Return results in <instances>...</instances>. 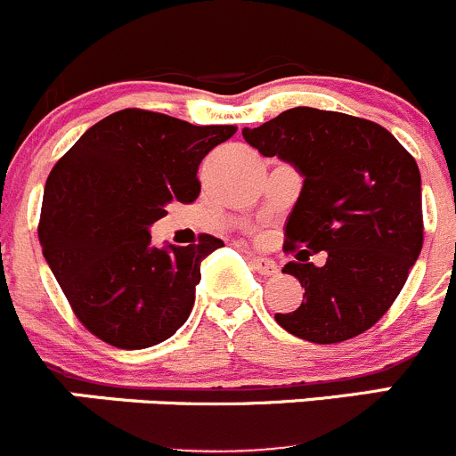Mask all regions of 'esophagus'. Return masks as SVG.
I'll return each mask as SVG.
<instances>
[{"label": "esophagus", "mask_w": 456, "mask_h": 456, "mask_svg": "<svg viewBox=\"0 0 456 456\" xmlns=\"http://www.w3.org/2000/svg\"><path fill=\"white\" fill-rule=\"evenodd\" d=\"M248 259H250V265L259 274H274L279 270V265L274 264L273 259H268V256H256L250 252V255H248Z\"/></svg>", "instance_id": "34e87169"}]
</instances>
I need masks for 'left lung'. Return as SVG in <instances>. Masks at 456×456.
<instances>
[{
	"label": "left lung",
	"mask_w": 456,
	"mask_h": 456,
	"mask_svg": "<svg viewBox=\"0 0 456 456\" xmlns=\"http://www.w3.org/2000/svg\"><path fill=\"white\" fill-rule=\"evenodd\" d=\"M243 139L304 177L286 224L304 301L279 326L313 344L362 335L387 313L423 246L421 175L414 157L375 121L319 108H290ZM327 252L323 266L309 256Z\"/></svg>",
	"instance_id": "1"
}]
</instances>
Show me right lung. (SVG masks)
<instances>
[{"label": "right lung", "mask_w": 456, "mask_h": 456, "mask_svg": "<svg viewBox=\"0 0 456 456\" xmlns=\"http://www.w3.org/2000/svg\"><path fill=\"white\" fill-rule=\"evenodd\" d=\"M237 133L126 108L86 130L51 170L39 243L86 330L124 350L161 344L186 323L201 261L224 246L155 248L148 228L170 201L200 197L201 159Z\"/></svg>", "instance_id": "right-lung-1"}]
</instances>
